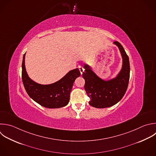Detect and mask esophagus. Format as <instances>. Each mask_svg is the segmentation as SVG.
Instances as JSON below:
<instances>
[{
  "label": "esophagus",
  "instance_id": "esophagus-1",
  "mask_svg": "<svg viewBox=\"0 0 156 156\" xmlns=\"http://www.w3.org/2000/svg\"><path fill=\"white\" fill-rule=\"evenodd\" d=\"M78 68H79V71H80V73H81V74L83 73V71H84V68L82 66H80V65H79L78 66Z\"/></svg>",
  "mask_w": 156,
  "mask_h": 156
}]
</instances>
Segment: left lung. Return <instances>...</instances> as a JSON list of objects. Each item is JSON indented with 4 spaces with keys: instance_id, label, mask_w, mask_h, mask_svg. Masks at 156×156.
Listing matches in <instances>:
<instances>
[{
    "instance_id": "left-lung-1",
    "label": "left lung",
    "mask_w": 156,
    "mask_h": 156,
    "mask_svg": "<svg viewBox=\"0 0 156 156\" xmlns=\"http://www.w3.org/2000/svg\"><path fill=\"white\" fill-rule=\"evenodd\" d=\"M122 58V66L115 78L104 80L99 77L87 64L84 65L85 71L82 77L85 79L84 85L90 101L89 104L96 108H102L111 107L118 103L124 96L130 77V64L129 57L122 45L115 41Z\"/></svg>"
}]
</instances>
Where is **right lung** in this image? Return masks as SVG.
<instances>
[{"label":"right lung","mask_w":156,"mask_h":156,"mask_svg":"<svg viewBox=\"0 0 156 156\" xmlns=\"http://www.w3.org/2000/svg\"><path fill=\"white\" fill-rule=\"evenodd\" d=\"M24 54L22 63V79L29 96L36 102L46 108H57L66 106L69 101L70 93L77 77L80 76L78 68L69 71L58 81L49 85L39 84L28 76L25 66Z\"/></svg>","instance_id":"1"}]
</instances>
